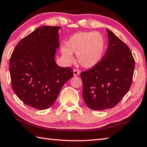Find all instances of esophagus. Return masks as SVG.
Wrapping results in <instances>:
<instances>
[{
  "label": "esophagus",
  "mask_w": 147,
  "mask_h": 147,
  "mask_svg": "<svg viewBox=\"0 0 147 147\" xmlns=\"http://www.w3.org/2000/svg\"><path fill=\"white\" fill-rule=\"evenodd\" d=\"M79 74H80V71L78 70L74 69V71H73V74H74V76H76L78 75H79Z\"/></svg>",
  "instance_id": "obj_1"
}]
</instances>
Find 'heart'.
Masks as SVG:
<instances>
[{"label":"heart","mask_w":147,"mask_h":147,"mask_svg":"<svg viewBox=\"0 0 147 147\" xmlns=\"http://www.w3.org/2000/svg\"><path fill=\"white\" fill-rule=\"evenodd\" d=\"M105 39L98 32H80L74 34L65 42L61 53L65 62L70 64L76 55L77 61L84 68H91L100 61L105 52Z\"/></svg>","instance_id":"b5f03b06"}]
</instances>
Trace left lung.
Here are the masks:
<instances>
[{
    "label": "left lung",
    "mask_w": 147,
    "mask_h": 147,
    "mask_svg": "<svg viewBox=\"0 0 147 147\" xmlns=\"http://www.w3.org/2000/svg\"><path fill=\"white\" fill-rule=\"evenodd\" d=\"M107 51L96 65L81 73L82 96L93 110H105L115 106L127 93L133 81L135 62L130 49L106 28Z\"/></svg>",
    "instance_id": "left-lung-1"
}]
</instances>
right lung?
<instances>
[{
  "label": "right lung",
  "instance_id": "right-lung-1",
  "mask_svg": "<svg viewBox=\"0 0 147 147\" xmlns=\"http://www.w3.org/2000/svg\"><path fill=\"white\" fill-rule=\"evenodd\" d=\"M59 26H41L20 41L9 61L14 93L25 105L46 110L53 105L62 86L73 76L70 67L57 64Z\"/></svg>",
  "mask_w": 147,
  "mask_h": 147
}]
</instances>
